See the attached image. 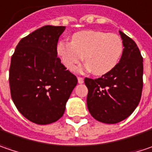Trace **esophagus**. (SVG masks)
<instances>
[{"label":"esophagus","instance_id":"esophagus-1","mask_svg":"<svg viewBox=\"0 0 152 152\" xmlns=\"http://www.w3.org/2000/svg\"><path fill=\"white\" fill-rule=\"evenodd\" d=\"M77 79H78V83H83V77L78 76Z\"/></svg>","mask_w":152,"mask_h":152}]
</instances>
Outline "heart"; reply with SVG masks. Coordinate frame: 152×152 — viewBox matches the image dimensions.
I'll return each instance as SVG.
<instances>
[{
    "mask_svg": "<svg viewBox=\"0 0 152 152\" xmlns=\"http://www.w3.org/2000/svg\"><path fill=\"white\" fill-rule=\"evenodd\" d=\"M123 48V42L117 34L85 30L73 34L72 42L58 41L57 54L70 70H74L85 58L86 68L94 75L102 76L117 65Z\"/></svg>",
    "mask_w": 152,
    "mask_h": 152,
    "instance_id": "obj_1",
    "label": "heart"
}]
</instances>
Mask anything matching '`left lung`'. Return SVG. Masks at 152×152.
<instances>
[{
	"instance_id": "1",
	"label": "left lung",
	"mask_w": 152,
	"mask_h": 152,
	"mask_svg": "<svg viewBox=\"0 0 152 152\" xmlns=\"http://www.w3.org/2000/svg\"><path fill=\"white\" fill-rule=\"evenodd\" d=\"M123 53L120 62L102 77H86L87 106L96 121L116 124L138 107L143 89V58L136 43L120 31Z\"/></svg>"
}]
</instances>
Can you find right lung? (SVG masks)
<instances>
[{"instance_id": "obj_1", "label": "right lung", "mask_w": 152, "mask_h": 152, "mask_svg": "<svg viewBox=\"0 0 152 152\" xmlns=\"http://www.w3.org/2000/svg\"><path fill=\"white\" fill-rule=\"evenodd\" d=\"M65 26H45L23 38L9 68L11 97L28 121L47 125L58 121L77 78L58 58L57 44Z\"/></svg>"}]
</instances>
